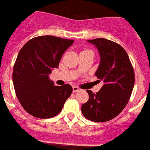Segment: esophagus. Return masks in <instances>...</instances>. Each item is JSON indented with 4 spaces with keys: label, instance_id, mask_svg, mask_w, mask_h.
Segmentation results:
<instances>
[{
    "label": "esophagus",
    "instance_id": "obj_1",
    "mask_svg": "<svg viewBox=\"0 0 150 150\" xmlns=\"http://www.w3.org/2000/svg\"><path fill=\"white\" fill-rule=\"evenodd\" d=\"M72 90H73V92H74V93H75V92H78V91L79 90V88L78 87V86H73Z\"/></svg>",
    "mask_w": 150,
    "mask_h": 150
}]
</instances>
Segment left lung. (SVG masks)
<instances>
[{
	"label": "left lung",
	"mask_w": 150,
	"mask_h": 150,
	"mask_svg": "<svg viewBox=\"0 0 150 150\" xmlns=\"http://www.w3.org/2000/svg\"><path fill=\"white\" fill-rule=\"evenodd\" d=\"M100 54L95 75L104 85L97 93L86 90L87 102L82 105L83 116L93 122H106L123 111L131 98L134 85V72L125 50L105 38L88 40Z\"/></svg>",
	"instance_id": "8db88e82"
}]
</instances>
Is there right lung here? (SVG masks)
Masks as SVG:
<instances>
[{
    "label": "right lung",
    "mask_w": 150,
    "mask_h": 150,
    "mask_svg": "<svg viewBox=\"0 0 150 150\" xmlns=\"http://www.w3.org/2000/svg\"><path fill=\"white\" fill-rule=\"evenodd\" d=\"M73 40L51 35L32 38L19 51L15 63L12 80L17 98L31 116L52 118L61 112L72 93L69 84L55 86L49 75L57 68L63 54Z\"/></svg>",
    "instance_id": "right-lung-1"
}]
</instances>
